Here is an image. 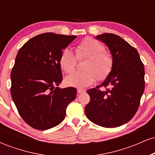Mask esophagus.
Segmentation results:
<instances>
[{"instance_id":"esophagus-1","label":"esophagus","mask_w":155,"mask_h":155,"mask_svg":"<svg viewBox=\"0 0 155 155\" xmlns=\"http://www.w3.org/2000/svg\"><path fill=\"white\" fill-rule=\"evenodd\" d=\"M85 92L84 90H82V89H77V92L79 94H81V93H84V92Z\"/></svg>"}]
</instances>
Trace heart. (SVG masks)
Listing matches in <instances>:
<instances>
[{"instance_id":"b5f03b06","label":"heart","mask_w":155,"mask_h":155,"mask_svg":"<svg viewBox=\"0 0 155 155\" xmlns=\"http://www.w3.org/2000/svg\"><path fill=\"white\" fill-rule=\"evenodd\" d=\"M76 55H75V54ZM87 58L84 65L85 71L75 72L65 79L68 86L84 88L93 84L96 80H104L109 75L113 68L111 54L105 51L103 44L97 40L87 38L76 45L75 54L71 49H63L60 57V65L67 74L74 72L77 59Z\"/></svg>"}]
</instances>
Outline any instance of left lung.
Segmentation results:
<instances>
[{"label": "left lung", "mask_w": 155, "mask_h": 155, "mask_svg": "<svg viewBox=\"0 0 155 155\" xmlns=\"http://www.w3.org/2000/svg\"><path fill=\"white\" fill-rule=\"evenodd\" d=\"M107 46L114 64L104 82L87 91L90 97L85 114L92 122L104 127L127 123L138 110L145 87L144 66L138 51L119 35L96 36ZM100 87H108L101 91Z\"/></svg>", "instance_id": "obj_1"}]
</instances>
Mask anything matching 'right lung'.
<instances>
[{
  "label": "right lung",
  "instance_id": "1",
  "mask_svg": "<svg viewBox=\"0 0 155 155\" xmlns=\"http://www.w3.org/2000/svg\"><path fill=\"white\" fill-rule=\"evenodd\" d=\"M76 38L52 33L38 35L20 48L11 73V95L27 124L45 130L61 123L76 88L60 89L63 80L60 57Z\"/></svg>",
  "mask_w": 155,
  "mask_h": 155
}]
</instances>
